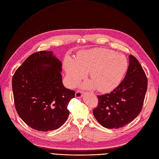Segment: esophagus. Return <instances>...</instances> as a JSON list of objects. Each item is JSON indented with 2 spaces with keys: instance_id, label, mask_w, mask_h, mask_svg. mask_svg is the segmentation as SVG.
Listing matches in <instances>:
<instances>
[{
  "instance_id": "1",
  "label": "esophagus",
  "mask_w": 159,
  "mask_h": 159,
  "mask_svg": "<svg viewBox=\"0 0 159 159\" xmlns=\"http://www.w3.org/2000/svg\"><path fill=\"white\" fill-rule=\"evenodd\" d=\"M75 98H81L84 96V93L81 92V91H78L75 93Z\"/></svg>"
}]
</instances>
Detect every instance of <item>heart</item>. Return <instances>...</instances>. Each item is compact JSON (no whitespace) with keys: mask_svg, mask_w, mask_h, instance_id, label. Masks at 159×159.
<instances>
[{"mask_svg":"<svg viewBox=\"0 0 159 159\" xmlns=\"http://www.w3.org/2000/svg\"><path fill=\"white\" fill-rule=\"evenodd\" d=\"M128 68L126 57L102 48L80 52L74 60L66 57L64 70L70 85L78 84L88 72L90 81L83 84L85 89L96 88L100 92H109L121 82Z\"/></svg>","mask_w":159,"mask_h":159,"instance_id":"1","label":"heart"}]
</instances>
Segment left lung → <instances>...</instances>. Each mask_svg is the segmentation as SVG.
Here are the masks:
<instances>
[{
	"label": "left lung",
	"mask_w": 159,
	"mask_h": 159,
	"mask_svg": "<svg viewBox=\"0 0 159 159\" xmlns=\"http://www.w3.org/2000/svg\"><path fill=\"white\" fill-rule=\"evenodd\" d=\"M129 65L124 80L110 93L98 95L93 115L107 129H119L131 123L140 113L147 89L145 73L135 57L129 56Z\"/></svg>",
	"instance_id": "obj_1"
}]
</instances>
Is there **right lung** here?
Listing matches in <instances>:
<instances>
[{"instance_id": "obj_1", "label": "right lung", "mask_w": 159, "mask_h": 159, "mask_svg": "<svg viewBox=\"0 0 159 159\" xmlns=\"http://www.w3.org/2000/svg\"><path fill=\"white\" fill-rule=\"evenodd\" d=\"M61 63L52 51L30 56L14 73L12 86L16 111L34 129L60 128L68 119L67 108L75 91L62 84Z\"/></svg>"}]
</instances>
